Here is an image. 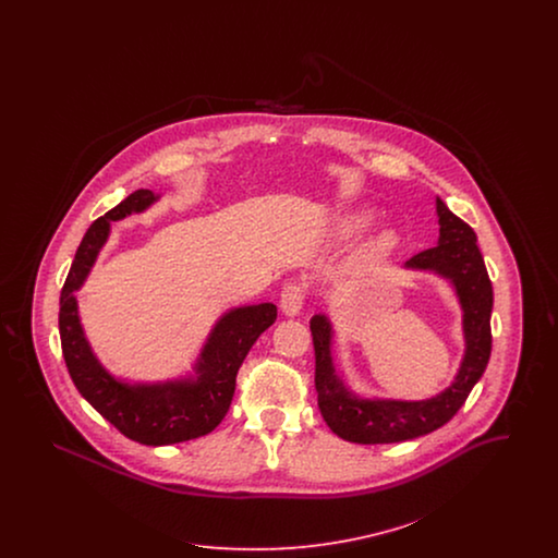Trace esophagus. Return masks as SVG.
<instances>
[{
	"label": "esophagus",
	"mask_w": 558,
	"mask_h": 558,
	"mask_svg": "<svg viewBox=\"0 0 558 558\" xmlns=\"http://www.w3.org/2000/svg\"><path fill=\"white\" fill-rule=\"evenodd\" d=\"M305 303V291L299 284H287L280 294V307L287 316H296L303 310Z\"/></svg>",
	"instance_id": "obj_1"
}]
</instances>
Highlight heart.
<instances>
[{"mask_svg": "<svg viewBox=\"0 0 558 558\" xmlns=\"http://www.w3.org/2000/svg\"><path fill=\"white\" fill-rule=\"evenodd\" d=\"M374 215L371 211H355L345 215L339 223H337V236L339 239H351L362 234L372 223ZM399 246V239L396 232H380L376 239L372 240L366 248H362L353 262V269H368L376 266L380 262H385L387 257H391Z\"/></svg>", "mask_w": 558, "mask_h": 558, "instance_id": "1", "label": "heart"}]
</instances>
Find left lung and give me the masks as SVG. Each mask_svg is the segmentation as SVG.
I'll use <instances>...</instances> for the list:
<instances>
[{
	"mask_svg": "<svg viewBox=\"0 0 558 558\" xmlns=\"http://www.w3.org/2000/svg\"><path fill=\"white\" fill-rule=\"evenodd\" d=\"M437 246L414 255L405 262V267L435 271L448 278L462 305L466 349L460 371L446 391L423 401L357 398L347 389L343 378L335 371L330 355V319L319 314L310 322L316 351L319 412L330 430L351 444H398L433 433L435 428L450 423L487 368L492 353L489 318L494 291L478 251L477 234L466 221L453 215L441 198H437Z\"/></svg>",
	"mask_w": 558,
	"mask_h": 558,
	"instance_id": "obj_1",
	"label": "left lung"
}]
</instances>
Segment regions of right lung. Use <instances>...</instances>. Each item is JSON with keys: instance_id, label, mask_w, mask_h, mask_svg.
Segmentation results:
<instances>
[{"instance_id": "1", "label": "right lung", "mask_w": 558, "mask_h": 558, "mask_svg": "<svg viewBox=\"0 0 558 558\" xmlns=\"http://www.w3.org/2000/svg\"><path fill=\"white\" fill-rule=\"evenodd\" d=\"M159 196L135 190L85 232L60 292V343L69 374L94 410L125 437L144 446H169L211 433L223 421L236 389V374L259 335L276 322V305L259 303L223 314L194 364V376L155 385L114 378L94 355L81 328L75 292L85 282L110 234V221L146 211Z\"/></svg>"}]
</instances>
